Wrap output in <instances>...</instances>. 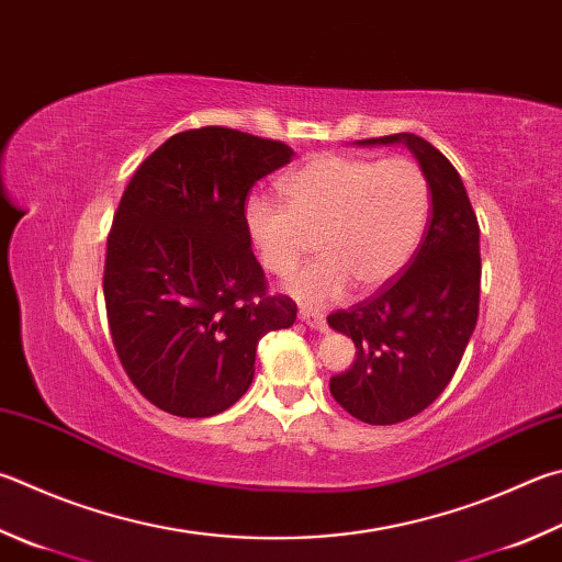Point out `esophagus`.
Instances as JSON below:
<instances>
[{"mask_svg":"<svg viewBox=\"0 0 562 562\" xmlns=\"http://www.w3.org/2000/svg\"><path fill=\"white\" fill-rule=\"evenodd\" d=\"M300 319L304 322V324H310L312 329H319V331H324L326 329V319L322 314H314V312H300Z\"/></svg>","mask_w":562,"mask_h":562,"instance_id":"esophagus-1","label":"esophagus"}]
</instances>
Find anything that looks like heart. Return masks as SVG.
<instances>
[{
  "label": "heart",
  "instance_id": "1",
  "mask_svg": "<svg viewBox=\"0 0 562 562\" xmlns=\"http://www.w3.org/2000/svg\"><path fill=\"white\" fill-rule=\"evenodd\" d=\"M282 203L250 199L246 233L270 274H290L314 236L322 255L288 280L304 304L339 300L351 280L381 288L401 272L425 236L430 181L413 157L366 159L324 151L280 181Z\"/></svg>",
  "mask_w": 562,
  "mask_h": 562
}]
</instances>
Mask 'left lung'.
Masks as SVG:
<instances>
[{"instance_id":"1","label":"left lung","mask_w":562,"mask_h":562,"mask_svg":"<svg viewBox=\"0 0 562 562\" xmlns=\"http://www.w3.org/2000/svg\"><path fill=\"white\" fill-rule=\"evenodd\" d=\"M359 142H403L432 193V216L407 268L369 300L326 316L356 346L351 369L329 381L334 401L361 423L395 425L435 403L462 361L482 290L479 223L452 161L430 142L411 132Z\"/></svg>"}]
</instances>
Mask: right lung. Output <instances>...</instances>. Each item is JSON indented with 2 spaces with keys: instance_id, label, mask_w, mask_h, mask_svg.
Here are the masks:
<instances>
[{
  "instance_id": "add662e5",
  "label": "right lung",
  "mask_w": 562,
  "mask_h": 562,
  "mask_svg": "<svg viewBox=\"0 0 562 562\" xmlns=\"http://www.w3.org/2000/svg\"><path fill=\"white\" fill-rule=\"evenodd\" d=\"M290 159L278 139L183 130L122 193L105 250L108 326L127 379L159 411H228L252 383L258 341L297 319L288 294L268 292L243 221L255 181Z\"/></svg>"
}]
</instances>
